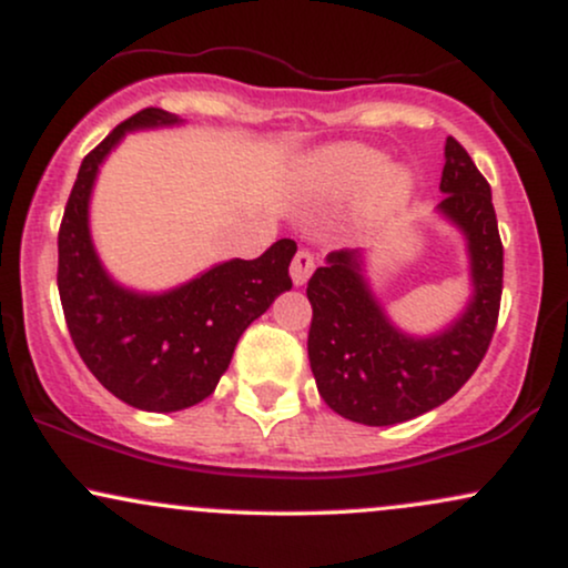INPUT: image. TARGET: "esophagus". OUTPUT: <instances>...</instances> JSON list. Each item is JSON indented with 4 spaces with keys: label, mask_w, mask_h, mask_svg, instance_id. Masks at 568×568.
<instances>
[{
    "label": "esophagus",
    "mask_w": 568,
    "mask_h": 568,
    "mask_svg": "<svg viewBox=\"0 0 568 568\" xmlns=\"http://www.w3.org/2000/svg\"><path fill=\"white\" fill-rule=\"evenodd\" d=\"M312 270H315V258H312V253L298 251L296 256H293V262H291L293 285H306V280H310Z\"/></svg>",
    "instance_id": "34e87169"
}]
</instances>
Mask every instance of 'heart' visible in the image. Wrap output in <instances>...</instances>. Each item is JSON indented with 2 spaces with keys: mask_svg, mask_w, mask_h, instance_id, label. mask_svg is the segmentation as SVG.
<instances>
[{
  "mask_svg": "<svg viewBox=\"0 0 568 568\" xmlns=\"http://www.w3.org/2000/svg\"><path fill=\"white\" fill-rule=\"evenodd\" d=\"M306 186L325 200H349L363 193V211L371 219L389 216L408 205L414 194V173L406 165H387V158L363 143H338L312 158Z\"/></svg>",
  "mask_w": 568,
  "mask_h": 568,
  "instance_id": "1",
  "label": "heart"
}]
</instances>
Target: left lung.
Wrapping results in <instances>:
<instances>
[{
    "label": "left lung",
    "mask_w": 568,
    "mask_h": 568,
    "mask_svg": "<svg viewBox=\"0 0 568 568\" xmlns=\"http://www.w3.org/2000/svg\"><path fill=\"white\" fill-rule=\"evenodd\" d=\"M443 200L435 213L465 237L470 302L446 328L408 334L387 315L368 280V251H334L306 285V338L317 393L344 419L389 427L456 395L484 361L501 298V240L491 186L470 154L446 139Z\"/></svg>",
    "instance_id": "1"
}]
</instances>
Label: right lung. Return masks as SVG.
<instances>
[{"mask_svg":"<svg viewBox=\"0 0 568 568\" xmlns=\"http://www.w3.org/2000/svg\"><path fill=\"white\" fill-rule=\"evenodd\" d=\"M184 125L143 109L116 125L82 160L58 232V293L71 342L103 387L128 406L171 414L213 395L243 331L291 291L296 243L277 240L258 258L213 264L168 291L116 283L90 234V197L109 154L135 130Z\"/></svg>","mask_w":568,"mask_h":568,"instance_id":"right-lung-1","label":"right lung"}]
</instances>
